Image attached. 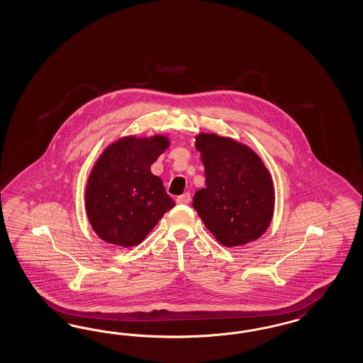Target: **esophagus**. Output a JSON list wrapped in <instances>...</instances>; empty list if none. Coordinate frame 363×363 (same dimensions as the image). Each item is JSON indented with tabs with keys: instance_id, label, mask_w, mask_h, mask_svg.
Returning a JSON list of instances; mask_svg holds the SVG:
<instances>
[{
	"instance_id": "1",
	"label": "esophagus",
	"mask_w": 363,
	"mask_h": 363,
	"mask_svg": "<svg viewBox=\"0 0 363 363\" xmlns=\"http://www.w3.org/2000/svg\"><path fill=\"white\" fill-rule=\"evenodd\" d=\"M176 201L179 203V204H189L191 203V194H183V195H180V196H177V199Z\"/></svg>"
}]
</instances>
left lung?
<instances>
[{"label": "left lung", "instance_id": "left-lung-1", "mask_svg": "<svg viewBox=\"0 0 363 363\" xmlns=\"http://www.w3.org/2000/svg\"><path fill=\"white\" fill-rule=\"evenodd\" d=\"M206 172L194 208L224 247L245 246L267 231L275 210L272 176L262 157L233 138L200 132L195 136Z\"/></svg>", "mask_w": 363, "mask_h": 363}]
</instances>
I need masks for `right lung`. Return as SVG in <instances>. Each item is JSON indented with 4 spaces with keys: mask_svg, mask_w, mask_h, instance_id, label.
Returning a JSON list of instances; mask_svg holds the SVG:
<instances>
[{
    "mask_svg": "<svg viewBox=\"0 0 363 363\" xmlns=\"http://www.w3.org/2000/svg\"><path fill=\"white\" fill-rule=\"evenodd\" d=\"M168 135H128L106 145L85 187V211L96 235L112 246H138L175 207L159 176L151 172L168 150Z\"/></svg>",
    "mask_w": 363,
    "mask_h": 363,
    "instance_id": "obj_1",
    "label": "right lung"
}]
</instances>
